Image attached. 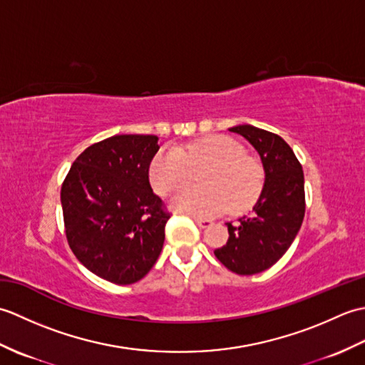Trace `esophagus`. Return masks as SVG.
<instances>
[{
  "mask_svg": "<svg viewBox=\"0 0 365 365\" xmlns=\"http://www.w3.org/2000/svg\"><path fill=\"white\" fill-rule=\"evenodd\" d=\"M192 220H195V222L197 224V226H199V227H202V229L213 226V222H212L210 220H205V218H197V216H192Z\"/></svg>",
  "mask_w": 365,
  "mask_h": 365,
  "instance_id": "34e87169",
  "label": "esophagus"
}]
</instances>
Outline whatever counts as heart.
I'll return each mask as SVG.
<instances>
[{"label":"heart","instance_id":"heart-1","mask_svg":"<svg viewBox=\"0 0 365 365\" xmlns=\"http://www.w3.org/2000/svg\"><path fill=\"white\" fill-rule=\"evenodd\" d=\"M200 170L202 188L178 192L170 202L177 212L195 216H216L226 208L240 212L254 202L262 188L259 161L246 155L235 139L222 135L160 150L150 161L149 178L158 195L168 196L190 185Z\"/></svg>","mask_w":365,"mask_h":365}]
</instances>
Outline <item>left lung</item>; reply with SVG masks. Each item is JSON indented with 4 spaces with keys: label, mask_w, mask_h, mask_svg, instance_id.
<instances>
[{
    "label": "left lung",
    "mask_w": 365,
    "mask_h": 365,
    "mask_svg": "<svg viewBox=\"0 0 365 365\" xmlns=\"http://www.w3.org/2000/svg\"><path fill=\"white\" fill-rule=\"evenodd\" d=\"M259 152L265 185L252 210L227 222L229 240L215 255L237 274L250 276L273 267L293 243L304 220V174L292 147L281 136L252 125L229 128Z\"/></svg>",
    "instance_id": "left-lung-1"
}]
</instances>
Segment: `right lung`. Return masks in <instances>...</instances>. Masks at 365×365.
<instances>
[{
  "label": "right lung",
  "mask_w": 365,
  "mask_h": 365,
  "mask_svg": "<svg viewBox=\"0 0 365 365\" xmlns=\"http://www.w3.org/2000/svg\"><path fill=\"white\" fill-rule=\"evenodd\" d=\"M153 135H115L78 155L61 187L67 243L84 267L118 285L157 262L170 218L149 182Z\"/></svg>",
  "instance_id": "1"
}]
</instances>
